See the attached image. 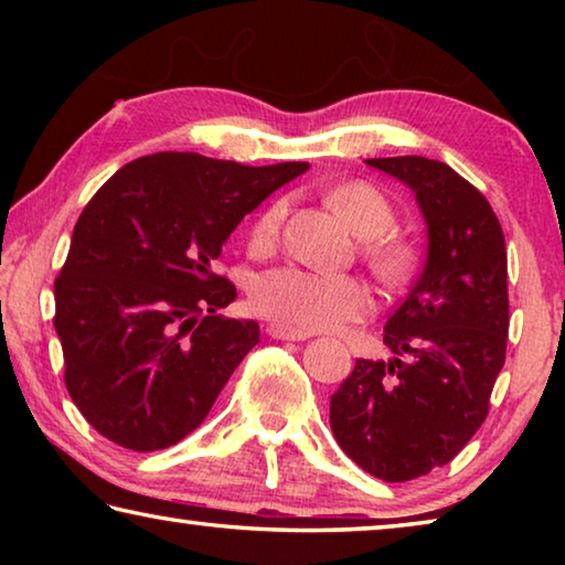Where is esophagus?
<instances>
[{
	"label": "esophagus",
	"instance_id": "34e87169",
	"mask_svg": "<svg viewBox=\"0 0 565 565\" xmlns=\"http://www.w3.org/2000/svg\"><path fill=\"white\" fill-rule=\"evenodd\" d=\"M266 333H269L271 339H279V341H306L309 339V333L286 329V327H281V323H271V327L266 329Z\"/></svg>",
	"mask_w": 565,
	"mask_h": 565
}]
</instances>
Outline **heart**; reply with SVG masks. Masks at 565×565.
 <instances>
[{"label": "heart", "instance_id": "1", "mask_svg": "<svg viewBox=\"0 0 565 565\" xmlns=\"http://www.w3.org/2000/svg\"><path fill=\"white\" fill-rule=\"evenodd\" d=\"M329 204L353 232L361 236H381L394 224V206L376 186L353 181L333 189ZM286 216V204L276 202L256 218L248 234L254 254H264L276 244ZM379 264L388 274H396L406 262V254L396 246L379 248ZM252 303L262 317L294 331H331L347 321L363 319L374 306L371 291L356 276L311 271L301 266H279L262 274L252 286Z\"/></svg>", "mask_w": 565, "mask_h": 565}]
</instances>
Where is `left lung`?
<instances>
[{"instance_id": "8db88e82", "label": "left lung", "mask_w": 565, "mask_h": 565, "mask_svg": "<svg viewBox=\"0 0 565 565\" xmlns=\"http://www.w3.org/2000/svg\"><path fill=\"white\" fill-rule=\"evenodd\" d=\"M416 194L426 262L384 327L394 359H359L331 396V431L388 483L446 466L489 414L509 339V266L499 218L473 184L426 157L366 159Z\"/></svg>"}]
</instances>
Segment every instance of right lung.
Masks as SVG:
<instances>
[{
  "mask_svg": "<svg viewBox=\"0 0 565 565\" xmlns=\"http://www.w3.org/2000/svg\"><path fill=\"white\" fill-rule=\"evenodd\" d=\"M303 171L159 151L84 206L54 281V329L66 391L104 438L159 451L206 418L259 343V323L218 313L236 289L212 264L238 222Z\"/></svg>",
  "mask_w": 565,
  "mask_h": 565,
  "instance_id": "1",
  "label": "right lung"
}]
</instances>
